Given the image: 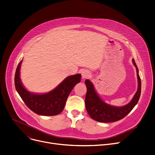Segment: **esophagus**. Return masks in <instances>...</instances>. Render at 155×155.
I'll return each instance as SVG.
<instances>
[{
	"label": "esophagus",
	"instance_id": "esophagus-1",
	"mask_svg": "<svg viewBox=\"0 0 155 155\" xmlns=\"http://www.w3.org/2000/svg\"><path fill=\"white\" fill-rule=\"evenodd\" d=\"M81 76H82V78H83L84 79H85V78H89L91 76V74L88 71L84 70L81 72Z\"/></svg>",
	"mask_w": 155,
	"mask_h": 155
}]
</instances>
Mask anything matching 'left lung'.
<instances>
[{
    "mask_svg": "<svg viewBox=\"0 0 155 155\" xmlns=\"http://www.w3.org/2000/svg\"><path fill=\"white\" fill-rule=\"evenodd\" d=\"M133 63L137 71L138 87L135 95L127 105L117 107L110 105L103 101L97 94L94 86L89 80H85L87 94L85 97V107L90 117L95 121L104 123H110L118 121L125 117L137 104L141 94V79L138 74V68L133 59Z\"/></svg>",
    "mask_w": 155,
    "mask_h": 155,
    "instance_id": "8db88e82",
    "label": "left lung"
}]
</instances>
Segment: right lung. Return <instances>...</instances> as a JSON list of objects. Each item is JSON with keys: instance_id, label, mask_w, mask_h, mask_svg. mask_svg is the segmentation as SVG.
I'll list each match as a JSON object with an SVG mask.
<instances>
[{"instance_id": "obj_1", "label": "right lung", "mask_w": 155, "mask_h": 155, "mask_svg": "<svg viewBox=\"0 0 155 155\" xmlns=\"http://www.w3.org/2000/svg\"><path fill=\"white\" fill-rule=\"evenodd\" d=\"M20 61L15 74V86L25 105L34 113L43 116L57 115L63 111L71 90L81 81V75L67 77L55 89L44 94H32L23 86L20 78Z\"/></svg>"}]
</instances>
